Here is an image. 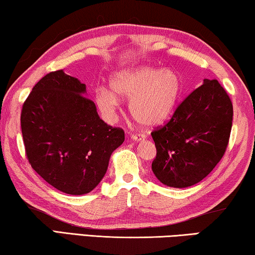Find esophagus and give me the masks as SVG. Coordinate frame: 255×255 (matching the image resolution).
Returning <instances> with one entry per match:
<instances>
[{
    "label": "esophagus",
    "instance_id": "esophagus-1",
    "mask_svg": "<svg viewBox=\"0 0 255 255\" xmlns=\"http://www.w3.org/2000/svg\"><path fill=\"white\" fill-rule=\"evenodd\" d=\"M144 139H146V135L142 134V133H133V134H131V140L134 141V142L143 141Z\"/></svg>",
    "mask_w": 255,
    "mask_h": 255
}]
</instances>
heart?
Wrapping results in <instances>:
<instances>
[{"mask_svg": "<svg viewBox=\"0 0 255 255\" xmlns=\"http://www.w3.org/2000/svg\"><path fill=\"white\" fill-rule=\"evenodd\" d=\"M111 90L99 88L96 103L106 119L115 115L120 99H130L131 116L144 128L163 124L177 107L182 91L181 80L172 69L139 67L115 74Z\"/></svg>", "mask_w": 255, "mask_h": 255, "instance_id": "b5f03b06", "label": "heart"}]
</instances>
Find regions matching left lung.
<instances>
[{"mask_svg": "<svg viewBox=\"0 0 255 255\" xmlns=\"http://www.w3.org/2000/svg\"><path fill=\"white\" fill-rule=\"evenodd\" d=\"M232 100L217 80H204L151 132L156 157L151 168L168 187H190L220 162L233 125Z\"/></svg>", "mask_w": 255, "mask_h": 255, "instance_id": "1", "label": "left lung"}]
</instances>
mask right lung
I'll return each mask as SVG.
<instances>
[{
	"label": "right lung",
	"mask_w": 255,
	"mask_h": 255,
	"mask_svg": "<svg viewBox=\"0 0 255 255\" xmlns=\"http://www.w3.org/2000/svg\"><path fill=\"white\" fill-rule=\"evenodd\" d=\"M85 84L62 69L46 74L22 105L20 123L27 159L56 189L84 195L107 171L124 131L100 120Z\"/></svg>",
	"instance_id": "add662e5"
}]
</instances>
